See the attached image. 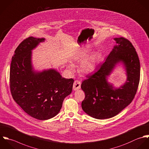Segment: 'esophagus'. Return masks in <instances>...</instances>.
I'll return each instance as SVG.
<instances>
[{
    "instance_id": "obj_1",
    "label": "esophagus",
    "mask_w": 149,
    "mask_h": 149,
    "mask_svg": "<svg viewBox=\"0 0 149 149\" xmlns=\"http://www.w3.org/2000/svg\"><path fill=\"white\" fill-rule=\"evenodd\" d=\"M80 88H81V82L79 80L74 81V82L73 83V90L74 91H76V90L80 89Z\"/></svg>"
}]
</instances>
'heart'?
Here are the masks:
<instances>
[{"mask_svg":"<svg viewBox=\"0 0 149 149\" xmlns=\"http://www.w3.org/2000/svg\"><path fill=\"white\" fill-rule=\"evenodd\" d=\"M88 55L87 51H81L78 52L74 56L73 61L77 63H81L80 70L84 74H90L97 68L98 64V56L97 54ZM68 68L72 71L73 70V66L72 63L68 64Z\"/></svg>","mask_w":149,"mask_h":149,"instance_id":"heart-1","label":"heart"}]
</instances>
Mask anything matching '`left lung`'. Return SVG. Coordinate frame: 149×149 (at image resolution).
Segmentation results:
<instances>
[{
	"label": "left lung",
	"instance_id": "8db88e82",
	"mask_svg": "<svg viewBox=\"0 0 149 149\" xmlns=\"http://www.w3.org/2000/svg\"><path fill=\"white\" fill-rule=\"evenodd\" d=\"M113 39L117 45L97 72L87 76L81 86L86 95L81 107L97 119L111 118L120 113L131 103L139 86L140 62L135 49L127 39ZM120 63L124 66L127 77L123 86L116 88L108 81V77Z\"/></svg>",
	"mask_w": 149,
	"mask_h": 149
}]
</instances>
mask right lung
I'll list each match as a JSON object with an SVG mask.
<instances>
[{
    "mask_svg": "<svg viewBox=\"0 0 149 149\" xmlns=\"http://www.w3.org/2000/svg\"><path fill=\"white\" fill-rule=\"evenodd\" d=\"M45 38L29 37L14 51L10 71L12 97L23 110L31 117L46 120L59 112L64 99L72 91L73 79H65L55 69L34 70L32 51Z\"/></svg>",
    "mask_w": 149,
    "mask_h": 149,
    "instance_id": "right-lung-1",
    "label": "right lung"
}]
</instances>
